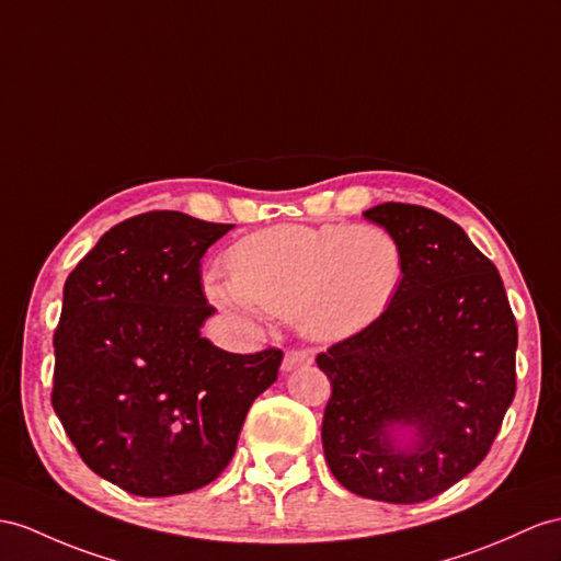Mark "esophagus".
I'll return each mask as SVG.
<instances>
[{
  "label": "esophagus",
  "mask_w": 561,
  "mask_h": 561,
  "mask_svg": "<svg viewBox=\"0 0 561 561\" xmlns=\"http://www.w3.org/2000/svg\"><path fill=\"white\" fill-rule=\"evenodd\" d=\"M313 362V354L307 350H288L283 357V371H295L299 366H309Z\"/></svg>",
  "instance_id": "34e87169"
}]
</instances>
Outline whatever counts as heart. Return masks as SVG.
Instances as JSON below:
<instances>
[{"mask_svg": "<svg viewBox=\"0 0 561 561\" xmlns=\"http://www.w3.org/2000/svg\"><path fill=\"white\" fill-rule=\"evenodd\" d=\"M228 276L209 278L216 305L254 317H293L307 337L335 343L376 323L400 295L404 252L386 228L283 224L242 238Z\"/></svg>", "mask_w": 561, "mask_h": 561, "instance_id": "1", "label": "heart"}]
</instances>
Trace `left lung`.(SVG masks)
I'll return each instance as SVG.
<instances>
[{
  "label": "left lung",
  "instance_id": "obj_1",
  "mask_svg": "<svg viewBox=\"0 0 561 561\" xmlns=\"http://www.w3.org/2000/svg\"><path fill=\"white\" fill-rule=\"evenodd\" d=\"M364 218L400 242L404 280L383 317L317 357L323 455L350 493L414 504L490 453L516 392V319L495 264L447 216L386 202Z\"/></svg>",
  "mask_w": 561,
  "mask_h": 561
}]
</instances>
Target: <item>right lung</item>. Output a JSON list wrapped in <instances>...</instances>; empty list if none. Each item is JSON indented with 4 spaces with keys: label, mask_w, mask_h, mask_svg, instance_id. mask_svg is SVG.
Masks as SVG:
<instances>
[{
    "label": "right lung",
    "mask_w": 561,
    "mask_h": 561,
    "mask_svg": "<svg viewBox=\"0 0 561 561\" xmlns=\"http://www.w3.org/2000/svg\"><path fill=\"white\" fill-rule=\"evenodd\" d=\"M230 224L147 211L114 226L64 285L51 407L80 459L140 497L193 493L236 455L283 352L202 337L199 262Z\"/></svg>",
    "instance_id": "add662e5"
}]
</instances>
